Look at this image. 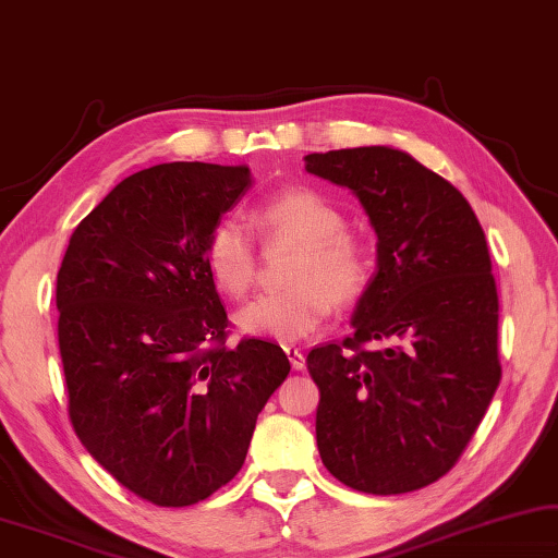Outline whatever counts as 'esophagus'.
I'll return each mask as SVG.
<instances>
[{
  "instance_id": "1",
  "label": "esophagus",
  "mask_w": 558,
  "mask_h": 558,
  "mask_svg": "<svg viewBox=\"0 0 558 558\" xmlns=\"http://www.w3.org/2000/svg\"><path fill=\"white\" fill-rule=\"evenodd\" d=\"M284 353L289 355V363L294 369H304L306 367V357L301 353V348L296 345H284Z\"/></svg>"
}]
</instances>
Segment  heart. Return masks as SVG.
Returning a JSON list of instances; mask_svg holds the SVG:
<instances>
[{
  "label": "heart",
  "instance_id": "1",
  "mask_svg": "<svg viewBox=\"0 0 558 558\" xmlns=\"http://www.w3.org/2000/svg\"><path fill=\"white\" fill-rule=\"evenodd\" d=\"M259 230L269 240L301 244L291 262L284 291L254 299L238 314L242 333L281 343L316 333L336 304L363 296L373 274V257L360 234L345 230V215L324 193L308 185H289L271 193L257 210ZM205 269L215 287L232 299L247 296L257 279V247L240 218H222L203 247Z\"/></svg>",
  "mask_w": 558,
  "mask_h": 558
}]
</instances>
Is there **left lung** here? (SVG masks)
Instances as JSON below:
<instances>
[{
    "mask_svg": "<svg viewBox=\"0 0 558 558\" xmlns=\"http://www.w3.org/2000/svg\"><path fill=\"white\" fill-rule=\"evenodd\" d=\"M306 171L353 191L377 232L353 336L306 357L320 461L360 493L418 490L456 465L502 377L485 232L456 185L392 146L308 154Z\"/></svg>",
    "mask_w": 558,
    "mask_h": 558,
    "instance_id": "left-lung-1",
    "label": "left lung"
}]
</instances>
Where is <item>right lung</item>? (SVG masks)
Here are the masks:
<instances>
[{
	"mask_svg": "<svg viewBox=\"0 0 558 558\" xmlns=\"http://www.w3.org/2000/svg\"><path fill=\"white\" fill-rule=\"evenodd\" d=\"M247 166L159 163L81 220L56 279L58 348L77 438L126 490L189 507L240 473L289 375L279 345L228 340L205 240L250 191Z\"/></svg>",
	"mask_w": 558,
	"mask_h": 558,
	"instance_id": "right-lung-1",
	"label": "right lung"
}]
</instances>
